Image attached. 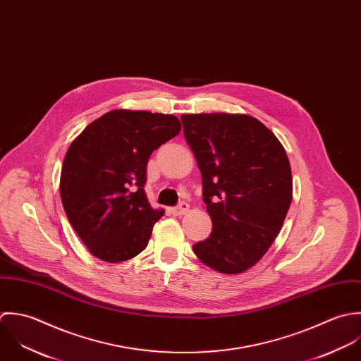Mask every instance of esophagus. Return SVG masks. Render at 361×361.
<instances>
[{
  "mask_svg": "<svg viewBox=\"0 0 361 361\" xmlns=\"http://www.w3.org/2000/svg\"><path fill=\"white\" fill-rule=\"evenodd\" d=\"M188 211H190V205H188L187 202H181L178 207H176V208L171 209V215L178 217L184 216Z\"/></svg>",
  "mask_w": 361,
  "mask_h": 361,
  "instance_id": "esophagus-1",
  "label": "esophagus"
}]
</instances>
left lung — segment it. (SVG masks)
<instances>
[{
  "label": "left lung",
  "mask_w": 361,
  "mask_h": 361,
  "mask_svg": "<svg viewBox=\"0 0 361 361\" xmlns=\"http://www.w3.org/2000/svg\"><path fill=\"white\" fill-rule=\"evenodd\" d=\"M181 121L214 224L211 235L192 245L194 254L220 274H243L267 254L288 215V153L269 128L247 114H183Z\"/></svg>",
  "instance_id": "8db88e82"
}]
</instances>
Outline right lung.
I'll return each instance as SVG.
<instances>
[{
    "label": "right lung",
    "mask_w": 361,
    "mask_h": 361,
    "mask_svg": "<svg viewBox=\"0 0 361 361\" xmlns=\"http://www.w3.org/2000/svg\"><path fill=\"white\" fill-rule=\"evenodd\" d=\"M180 131L176 116L120 109L92 121L71 142L60 194L92 255L118 264L146 248L154 223L164 215L145 194L147 159Z\"/></svg>",
    "instance_id": "right-lung-1"
}]
</instances>
